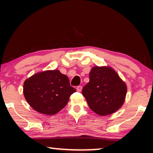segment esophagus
Here are the masks:
<instances>
[{
	"label": "esophagus",
	"instance_id": "esophagus-1",
	"mask_svg": "<svg viewBox=\"0 0 153 153\" xmlns=\"http://www.w3.org/2000/svg\"><path fill=\"white\" fill-rule=\"evenodd\" d=\"M81 90H82V86L81 85H79V86L76 87V91L78 92H81Z\"/></svg>",
	"mask_w": 153,
	"mask_h": 153
}]
</instances>
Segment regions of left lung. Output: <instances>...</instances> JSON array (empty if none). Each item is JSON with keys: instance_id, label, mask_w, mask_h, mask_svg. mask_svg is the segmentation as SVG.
Wrapping results in <instances>:
<instances>
[{"instance_id": "8db88e82", "label": "left lung", "mask_w": 153, "mask_h": 153, "mask_svg": "<svg viewBox=\"0 0 153 153\" xmlns=\"http://www.w3.org/2000/svg\"><path fill=\"white\" fill-rule=\"evenodd\" d=\"M89 78V82L83 88L82 95L91 110L104 116L122 106L127 86L116 71L109 67H94Z\"/></svg>"}]
</instances>
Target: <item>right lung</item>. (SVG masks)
Returning a JSON list of instances; mask_svg holds the SVG:
<instances>
[{
	"label": "right lung",
	"mask_w": 153,
	"mask_h": 153,
	"mask_svg": "<svg viewBox=\"0 0 153 153\" xmlns=\"http://www.w3.org/2000/svg\"><path fill=\"white\" fill-rule=\"evenodd\" d=\"M74 92L68 77L57 70L37 73L24 83L26 101L33 109L45 115L59 112Z\"/></svg>",
	"instance_id": "right-lung-1"
}]
</instances>
